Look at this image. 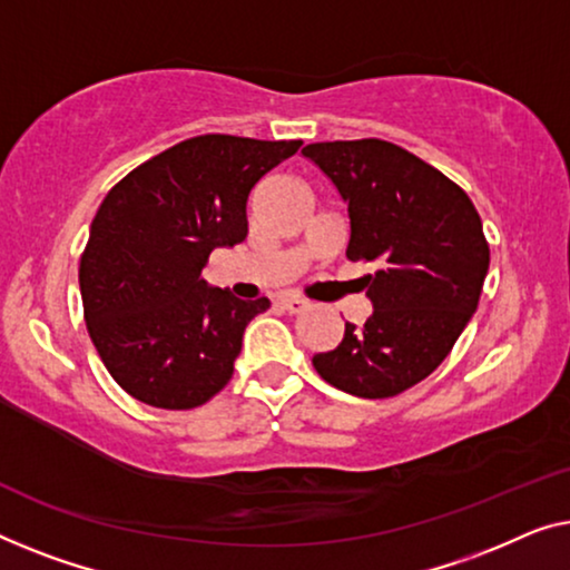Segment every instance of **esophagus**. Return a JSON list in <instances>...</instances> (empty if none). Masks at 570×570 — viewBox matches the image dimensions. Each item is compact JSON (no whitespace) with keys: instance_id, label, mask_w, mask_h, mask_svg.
Returning a JSON list of instances; mask_svg holds the SVG:
<instances>
[{"instance_id":"obj_1","label":"esophagus","mask_w":570,"mask_h":570,"mask_svg":"<svg viewBox=\"0 0 570 570\" xmlns=\"http://www.w3.org/2000/svg\"><path fill=\"white\" fill-rule=\"evenodd\" d=\"M278 304H282V307L286 309V312H292V315H299V312H304L309 307L307 302L304 299H299V296H282V299H278Z\"/></svg>"}]
</instances>
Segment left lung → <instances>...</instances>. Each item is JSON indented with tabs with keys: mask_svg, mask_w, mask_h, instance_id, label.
<instances>
[{
	"mask_svg": "<svg viewBox=\"0 0 570 570\" xmlns=\"http://www.w3.org/2000/svg\"><path fill=\"white\" fill-rule=\"evenodd\" d=\"M312 159L348 204V261L376 263L362 282L374 304L364 327L312 358L327 384L382 400L434 372L460 338L491 263L470 196L421 157L382 139L317 141Z\"/></svg>",
	"mask_w": 570,
	"mask_h": 570,
	"instance_id": "left-lung-1",
	"label": "left lung"
}]
</instances>
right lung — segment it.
Listing matches in <instances>:
<instances>
[{"mask_svg": "<svg viewBox=\"0 0 570 570\" xmlns=\"http://www.w3.org/2000/svg\"><path fill=\"white\" fill-rule=\"evenodd\" d=\"M302 141L204 134L108 190L79 261L87 333L128 395L165 411L204 405L232 380L247 323L268 296L208 288L214 247L247 237V196Z\"/></svg>", "mask_w": 570, "mask_h": 570, "instance_id": "obj_1", "label": "right lung"}]
</instances>
